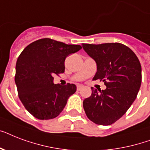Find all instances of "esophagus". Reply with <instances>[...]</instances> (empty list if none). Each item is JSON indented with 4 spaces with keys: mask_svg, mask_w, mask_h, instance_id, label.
Wrapping results in <instances>:
<instances>
[{
    "mask_svg": "<svg viewBox=\"0 0 150 150\" xmlns=\"http://www.w3.org/2000/svg\"><path fill=\"white\" fill-rule=\"evenodd\" d=\"M82 88H83V86H80V85L77 86V90H78V91H80V90H81Z\"/></svg>",
    "mask_w": 150,
    "mask_h": 150,
    "instance_id": "34e87169",
    "label": "esophagus"
}]
</instances>
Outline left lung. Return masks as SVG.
<instances>
[{"label": "left lung", "instance_id": "obj_1", "mask_svg": "<svg viewBox=\"0 0 150 150\" xmlns=\"http://www.w3.org/2000/svg\"><path fill=\"white\" fill-rule=\"evenodd\" d=\"M95 60L97 71L93 80L104 82L107 89L92 94L83 101L88 118L100 125H110L121 118L135 101L142 82V68L135 53L120 43H82Z\"/></svg>", "mask_w": 150, "mask_h": 150}]
</instances>
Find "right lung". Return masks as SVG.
I'll return each mask as SVG.
<instances>
[{
  "label": "right lung",
  "instance_id": "right-lung-1",
  "mask_svg": "<svg viewBox=\"0 0 150 150\" xmlns=\"http://www.w3.org/2000/svg\"><path fill=\"white\" fill-rule=\"evenodd\" d=\"M82 49L80 45L66 44L44 38L30 43L16 62L15 81L25 108L36 118L56 117L65 107L76 86L54 84V75L64 73L66 57Z\"/></svg>",
  "mask_w": 150,
  "mask_h": 150
}]
</instances>
